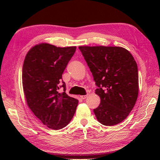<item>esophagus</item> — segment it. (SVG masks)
<instances>
[{
	"label": "esophagus",
	"mask_w": 160,
	"mask_h": 160,
	"mask_svg": "<svg viewBox=\"0 0 160 160\" xmlns=\"http://www.w3.org/2000/svg\"><path fill=\"white\" fill-rule=\"evenodd\" d=\"M87 97V95H84V96H80V98H81V99H82V100L85 99Z\"/></svg>",
	"instance_id": "1"
}]
</instances>
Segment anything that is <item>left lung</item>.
Instances as JSON below:
<instances>
[{
  "label": "left lung",
  "mask_w": 160,
  "mask_h": 160,
  "mask_svg": "<svg viewBox=\"0 0 160 160\" xmlns=\"http://www.w3.org/2000/svg\"><path fill=\"white\" fill-rule=\"evenodd\" d=\"M92 73L101 102L93 109L98 121L113 126L125 120L134 107L139 91L137 63L121 47L80 46Z\"/></svg>",
  "instance_id": "left-lung-1"
}]
</instances>
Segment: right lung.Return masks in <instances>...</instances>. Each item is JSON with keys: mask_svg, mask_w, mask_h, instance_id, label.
Returning a JSON list of instances; mask_svg holds the SVG:
<instances>
[{"mask_svg": "<svg viewBox=\"0 0 160 160\" xmlns=\"http://www.w3.org/2000/svg\"><path fill=\"white\" fill-rule=\"evenodd\" d=\"M76 47H57L48 43L36 45L27 53L22 67V87L28 107L42 123L58 130L69 123L78 100L59 93L66 84L62 75Z\"/></svg>", "mask_w": 160, "mask_h": 160, "instance_id": "1", "label": "right lung"}]
</instances>
